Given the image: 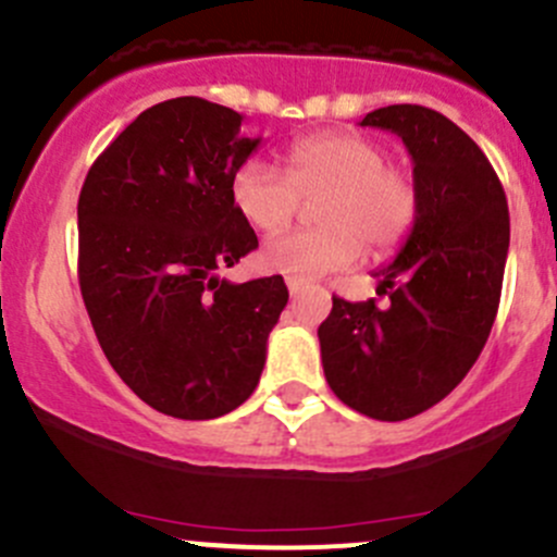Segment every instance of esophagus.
<instances>
[{"label": "esophagus", "instance_id": "1", "mask_svg": "<svg viewBox=\"0 0 557 557\" xmlns=\"http://www.w3.org/2000/svg\"><path fill=\"white\" fill-rule=\"evenodd\" d=\"M286 289H289L292 297H297V295H300V289H302V281L286 278Z\"/></svg>", "mask_w": 557, "mask_h": 557}]
</instances>
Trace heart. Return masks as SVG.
Here are the masks:
<instances>
[{
  "label": "heart",
  "mask_w": 557,
  "mask_h": 557,
  "mask_svg": "<svg viewBox=\"0 0 557 557\" xmlns=\"http://www.w3.org/2000/svg\"><path fill=\"white\" fill-rule=\"evenodd\" d=\"M319 197V230L278 235L260 251L265 271L313 281L360 257L389 255L417 224L420 195L409 173L387 164L376 140L351 132H322L292 143L286 178L271 164L251 159L235 170L230 197L257 233H278L295 219L300 200Z\"/></svg>",
  "instance_id": "heart-1"
}]
</instances>
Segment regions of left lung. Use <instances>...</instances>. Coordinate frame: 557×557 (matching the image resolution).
<instances>
[{
    "label": "left lung",
    "mask_w": 557,
    "mask_h": 557,
    "mask_svg": "<svg viewBox=\"0 0 557 557\" xmlns=\"http://www.w3.org/2000/svg\"><path fill=\"white\" fill-rule=\"evenodd\" d=\"M360 126L395 132L409 148L420 213L398 257L373 271L387 306L333 297L319 346L324 379L349 409L400 422L447 398L484 349L504 284L509 208L482 148L447 115L389 104Z\"/></svg>",
    "instance_id": "1"
}]
</instances>
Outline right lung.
<instances>
[{"mask_svg":"<svg viewBox=\"0 0 557 557\" xmlns=\"http://www.w3.org/2000/svg\"><path fill=\"white\" fill-rule=\"evenodd\" d=\"M200 97L143 110L91 164L78 200V281L104 357L151 409L213 420L255 393L289 292L219 276L257 249L230 197L260 137Z\"/></svg>","mask_w":557,"mask_h":557,"instance_id":"add662e5","label":"right lung"}]
</instances>
